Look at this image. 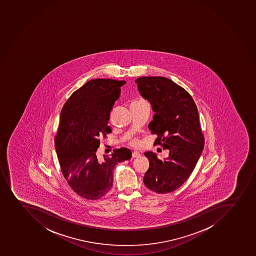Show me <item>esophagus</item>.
Masks as SVG:
<instances>
[{
    "instance_id": "obj_1",
    "label": "esophagus",
    "mask_w": 256,
    "mask_h": 256,
    "mask_svg": "<svg viewBox=\"0 0 256 256\" xmlns=\"http://www.w3.org/2000/svg\"><path fill=\"white\" fill-rule=\"evenodd\" d=\"M140 153L138 152H134L132 153V158H139L140 156Z\"/></svg>"
}]
</instances>
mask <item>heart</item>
<instances>
[{"label":"heart","mask_w":256,"mask_h":256,"mask_svg":"<svg viewBox=\"0 0 256 256\" xmlns=\"http://www.w3.org/2000/svg\"><path fill=\"white\" fill-rule=\"evenodd\" d=\"M130 144H131L132 146H138V142L132 141Z\"/></svg>","instance_id":"heart-1"}]
</instances>
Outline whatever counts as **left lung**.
<instances>
[{
  "label": "left lung",
  "instance_id": "1",
  "mask_svg": "<svg viewBox=\"0 0 256 256\" xmlns=\"http://www.w3.org/2000/svg\"><path fill=\"white\" fill-rule=\"evenodd\" d=\"M135 82L155 112L148 125L158 135L154 145L170 150L163 160L152 152L144 153L150 166L143 182L158 194L173 192L188 180L204 150L197 106L186 90L168 78L142 76Z\"/></svg>",
  "mask_w": 256,
  "mask_h": 256
}]
</instances>
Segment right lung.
<instances>
[{
    "label": "right lung",
    "instance_id": "add662e5",
    "mask_svg": "<svg viewBox=\"0 0 256 256\" xmlns=\"http://www.w3.org/2000/svg\"><path fill=\"white\" fill-rule=\"evenodd\" d=\"M125 80L93 79L73 92L60 115L54 138L64 178L80 197L96 200L113 186V170L131 158V150L115 149L111 156H97L100 139L110 134L111 110Z\"/></svg>",
    "mask_w": 256,
    "mask_h": 256
}]
</instances>
